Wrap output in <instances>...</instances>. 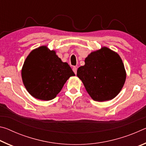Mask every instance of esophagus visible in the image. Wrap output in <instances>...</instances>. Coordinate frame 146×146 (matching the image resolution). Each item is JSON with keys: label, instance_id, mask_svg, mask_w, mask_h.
<instances>
[{"label": "esophagus", "instance_id": "34e87169", "mask_svg": "<svg viewBox=\"0 0 146 146\" xmlns=\"http://www.w3.org/2000/svg\"><path fill=\"white\" fill-rule=\"evenodd\" d=\"M73 72L75 73V75H76V71H77V68H76V67H73Z\"/></svg>", "mask_w": 146, "mask_h": 146}]
</instances>
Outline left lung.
Wrapping results in <instances>:
<instances>
[{"instance_id": "left-lung-1", "label": "left lung", "mask_w": 146, "mask_h": 146, "mask_svg": "<svg viewBox=\"0 0 146 146\" xmlns=\"http://www.w3.org/2000/svg\"><path fill=\"white\" fill-rule=\"evenodd\" d=\"M78 68V77L93 100H112L124 85L126 72L119 55L107 47L93 51Z\"/></svg>"}]
</instances>
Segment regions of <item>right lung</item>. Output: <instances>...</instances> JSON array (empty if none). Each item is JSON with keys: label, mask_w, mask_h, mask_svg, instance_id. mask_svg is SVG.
<instances>
[{"label": "right lung", "mask_w": 146, "mask_h": 146, "mask_svg": "<svg viewBox=\"0 0 146 146\" xmlns=\"http://www.w3.org/2000/svg\"><path fill=\"white\" fill-rule=\"evenodd\" d=\"M21 75L26 90L32 97L48 101L55 98L68 78L75 75L55 50L42 46L32 50L27 56Z\"/></svg>", "instance_id": "add662e5"}]
</instances>
